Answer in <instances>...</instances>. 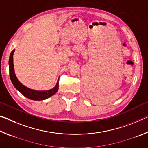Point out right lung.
Here are the masks:
<instances>
[{"instance_id":"add662e5","label":"right lung","mask_w":148,"mask_h":148,"mask_svg":"<svg viewBox=\"0 0 148 148\" xmlns=\"http://www.w3.org/2000/svg\"><path fill=\"white\" fill-rule=\"evenodd\" d=\"M15 51V49L12 51L10 56L9 59V70H10V77L12 81V83L13 84L14 86L16 87L17 90L21 92V93L24 95L25 97H27L31 100L33 101H42L45 100L49 97H51L52 95L56 94L58 91L59 89V80L57 82L56 86H55L54 88L47 90V91H36L31 89H29L28 87L23 86L21 82H20L18 79L15 74L14 68V63H13V55Z\"/></svg>"}]
</instances>
